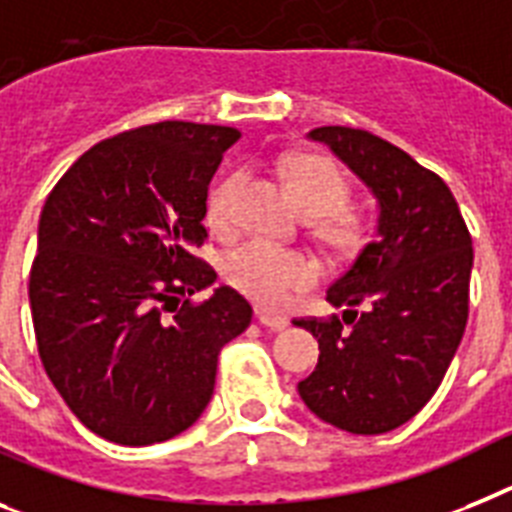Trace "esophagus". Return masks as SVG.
Listing matches in <instances>:
<instances>
[{
	"label": "esophagus",
	"instance_id": "1",
	"mask_svg": "<svg viewBox=\"0 0 512 512\" xmlns=\"http://www.w3.org/2000/svg\"><path fill=\"white\" fill-rule=\"evenodd\" d=\"M257 320H260V325L268 330H283L286 325H289V320H286V317L270 315V312H257Z\"/></svg>",
	"mask_w": 512,
	"mask_h": 512
}]
</instances>
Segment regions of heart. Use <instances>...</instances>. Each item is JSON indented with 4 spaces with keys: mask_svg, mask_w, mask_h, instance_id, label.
<instances>
[{
    "mask_svg": "<svg viewBox=\"0 0 512 512\" xmlns=\"http://www.w3.org/2000/svg\"><path fill=\"white\" fill-rule=\"evenodd\" d=\"M247 174L231 171L210 190L208 218L210 229L229 231L234 226L236 195ZM286 182L294 192L299 208L309 218H317L315 231L336 247H351L359 239V221L349 205V184L333 161L322 156H294L286 163ZM223 276L239 294L260 307H283L296 291L309 289L317 278V268L299 252L281 249L263 239H249L231 249L223 260Z\"/></svg>",
    "mask_w": 512,
    "mask_h": 512,
    "instance_id": "heart-1",
    "label": "heart"
}]
</instances>
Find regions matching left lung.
Segmentation results:
<instances>
[{"instance_id": "8db88e82", "label": "left lung", "mask_w": 512, "mask_h": 512, "mask_svg": "<svg viewBox=\"0 0 512 512\" xmlns=\"http://www.w3.org/2000/svg\"><path fill=\"white\" fill-rule=\"evenodd\" d=\"M377 200V234L330 283L343 317L294 320L320 343L299 382L307 409L351 435H382L424 409L453 362L468 320L471 234L440 176L377 135L317 127Z\"/></svg>"}]
</instances>
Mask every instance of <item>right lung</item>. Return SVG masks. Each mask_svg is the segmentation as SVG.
Returning a JSON list of instances; mask_svg holds the SVG:
<instances>
[{
    "instance_id": "1",
    "label": "right lung",
    "mask_w": 512,
    "mask_h": 512,
    "mask_svg": "<svg viewBox=\"0 0 512 512\" xmlns=\"http://www.w3.org/2000/svg\"><path fill=\"white\" fill-rule=\"evenodd\" d=\"M234 127L158 122L83 153L46 197L30 312L46 375L72 414L117 445H153L200 419L218 354L252 307L192 249Z\"/></svg>"
}]
</instances>
